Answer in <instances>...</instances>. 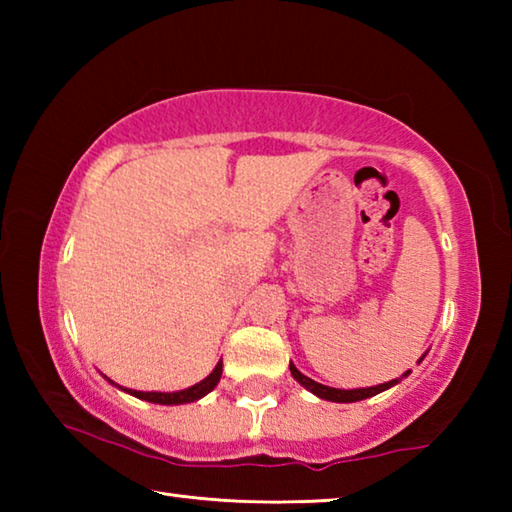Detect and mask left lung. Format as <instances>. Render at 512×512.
<instances>
[{
    "label": "left lung",
    "instance_id": "left-lung-1",
    "mask_svg": "<svg viewBox=\"0 0 512 512\" xmlns=\"http://www.w3.org/2000/svg\"><path fill=\"white\" fill-rule=\"evenodd\" d=\"M289 370H291V375H293V379L298 381V384H302L307 388V391H311L316 397H320V400H327V402H359V400H366V397H372V395H377L381 391H388V388L395 386L402 377H409V372H411V370H406L400 379H391V381H386V384H379V386L352 388V391H343V388L323 386V384H318V381L305 377L296 366H293V363H289Z\"/></svg>",
    "mask_w": 512,
    "mask_h": 512
}]
</instances>
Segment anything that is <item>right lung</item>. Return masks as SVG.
<instances>
[{
	"mask_svg": "<svg viewBox=\"0 0 512 512\" xmlns=\"http://www.w3.org/2000/svg\"><path fill=\"white\" fill-rule=\"evenodd\" d=\"M221 372H223V361L216 363V368L203 381H198V384L185 388V391H176V393H155V391L144 393V391H133V388H121V386L115 384V381H110V379L108 381H110V384H115L117 388H121V391H126V393L135 395V397H140V400L153 402V404H169L171 406V404H187V402L201 400L203 395L214 391V386L219 384V379H221Z\"/></svg>",
	"mask_w": 512,
	"mask_h": 512,
	"instance_id": "right-lung-1",
	"label": "right lung"
}]
</instances>
